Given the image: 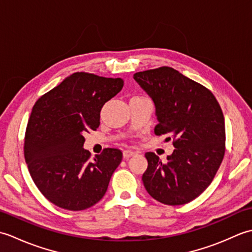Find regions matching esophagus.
Returning a JSON list of instances; mask_svg holds the SVG:
<instances>
[{
	"instance_id": "1",
	"label": "esophagus",
	"mask_w": 252,
	"mask_h": 252,
	"mask_svg": "<svg viewBox=\"0 0 252 252\" xmlns=\"http://www.w3.org/2000/svg\"><path fill=\"white\" fill-rule=\"evenodd\" d=\"M134 155H135L134 152H132V151H129V149H126V151L123 152V158H126V159L131 158V157L134 156Z\"/></svg>"
}]
</instances>
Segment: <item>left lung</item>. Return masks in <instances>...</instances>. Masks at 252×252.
Listing matches in <instances>:
<instances>
[{"label": "left lung", "instance_id": "1", "mask_svg": "<svg viewBox=\"0 0 252 252\" xmlns=\"http://www.w3.org/2000/svg\"><path fill=\"white\" fill-rule=\"evenodd\" d=\"M133 78L155 104V134H168L175 147L167 162L154 153L145 154L144 186L164 205H185L210 185L221 165L225 153L221 107L211 91L173 68L136 72Z\"/></svg>", "mask_w": 252, "mask_h": 252}]
</instances>
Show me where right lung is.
Instances as JSON below:
<instances>
[{
	"instance_id": "1",
	"label": "right lung",
	"mask_w": 252,
	"mask_h": 252,
	"mask_svg": "<svg viewBox=\"0 0 252 252\" xmlns=\"http://www.w3.org/2000/svg\"><path fill=\"white\" fill-rule=\"evenodd\" d=\"M122 87L120 78L76 72L34 104L25 135V159L34 184L55 206L80 211L104 197L122 153L105 148L91 161L83 134L97 129L101 108Z\"/></svg>"
}]
</instances>
